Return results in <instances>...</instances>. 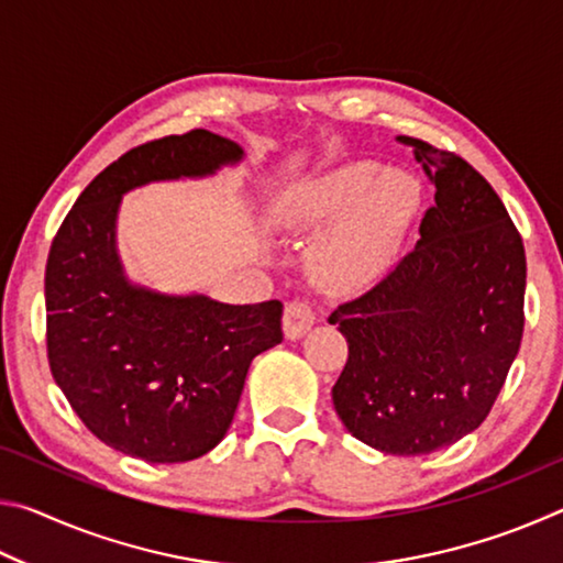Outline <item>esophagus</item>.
<instances>
[{"mask_svg": "<svg viewBox=\"0 0 563 563\" xmlns=\"http://www.w3.org/2000/svg\"><path fill=\"white\" fill-rule=\"evenodd\" d=\"M316 325V312L308 300H290L283 312V332L288 340H298Z\"/></svg>", "mask_w": 563, "mask_h": 563, "instance_id": "esophagus-1", "label": "esophagus"}]
</instances>
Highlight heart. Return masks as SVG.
<instances>
[{
  "instance_id": "obj_1",
  "label": "heart",
  "mask_w": 563,
  "mask_h": 563,
  "mask_svg": "<svg viewBox=\"0 0 563 563\" xmlns=\"http://www.w3.org/2000/svg\"><path fill=\"white\" fill-rule=\"evenodd\" d=\"M352 164L292 186L275 201L273 221L295 233L322 231L310 247L312 275L328 288L352 290L387 268L417 206L415 180Z\"/></svg>"
}]
</instances>
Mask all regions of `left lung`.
<instances>
[{"mask_svg": "<svg viewBox=\"0 0 563 563\" xmlns=\"http://www.w3.org/2000/svg\"><path fill=\"white\" fill-rule=\"evenodd\" d=\"M437 188L419 241L375 288L330 316L347 340L332 402L352 437L419 456L474 432L497 402L523 332L527 255L479 170L397 136Z\"/></svg>", "mask_w": 563, "mask_h": 563, "instance_id": "obj_1", "label": "left lung"}]
</instances>
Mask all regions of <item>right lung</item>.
Returning a JSON list of instances; mask_svg holds the SVG:
<instances>
[{
	"instance_id": "obj_1",
	"label": "right lung",
	"mask_w": 563,
	"mask_h": 563,
	"mask_svg": "<svg viewBox=\"0 0 563 563\" xmlns=\"http://www.w3.org/2000/svg\"><path fill=\"white\" fill-rule=\"evenodd\" d=\"M243 148L206 129L141 144L84 188L46 261V355L93 437L151 464L211 452L233 422L247 367L283 340V302L228 305L129 283L117 253L121 196L201 178Z\"/></svg>"
}]
</instances>
